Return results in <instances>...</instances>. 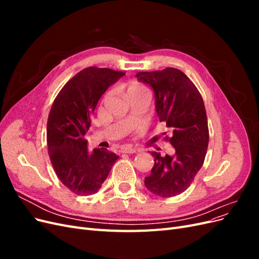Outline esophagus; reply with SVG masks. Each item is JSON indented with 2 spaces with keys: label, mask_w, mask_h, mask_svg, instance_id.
<instances>
[{
  "label": "esophagus",
  "mask_w": 259,
  "mask_h": 259,
  "mask_svg": "<svg viewBox=\"0 0 259 259\" xmlns=\"http://www.w3.org/2000/svg\"><path fill=\"white\" fill-rule=\"evenodd\" d=\"M122 152L123 153H136V152H139V149L133 148L131 146H126L122 149Z\"/></svg>",
  "instance_id": "obj_1"
}]
</instances>
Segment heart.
<instances>
[{"label":"heart","mask_w":259,"mask_h":259,"mask_svg":"<svg viewBox=\"0 0 259 259\" xmlns=\"http://www.w3.org/2000/svg\"><path fill=\"white\" fill-rule=\"evenodd\" d=\"M139 95H149V92L144 88V86H142L138 83H135V82L130 83L126 89V92H125V96H126V98L128 99Z\"/></svg>","instance_id":"heart-1"}]
</instances>
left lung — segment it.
<instances>
[{
	"label": "left lung",
	"instance_id": "obj_1",
	"mask_svg": "<svg viewBox=\"0 0 259 259\" xmlns=\"http://www.w3.org/2000/svg\"><path fill=\"white\" fill-rule=\"evenodd\" d=\"M136 77L153 90L156 115L170 130L169 143L175 150L165 156L150 152L154 165L145 186L158 197H175L187 190L205 159L208 127L204 103L195 85L178 69L138 72Z\"/></svg>",
	"mask_w": 259,
	"mask_h": 259
}]
</instances>
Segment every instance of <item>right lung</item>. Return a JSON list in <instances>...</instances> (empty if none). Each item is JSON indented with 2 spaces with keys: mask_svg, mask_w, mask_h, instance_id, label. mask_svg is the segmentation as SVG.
Returning a JSON list of instances; mask_svg holds the SVG:
<instances>
[{
  "mask_svg": "<svg viewBox=\"0 0 259 259\" xmlns=\"http://www.w3.org/2000/svg\"><path fill=\"white\" fill-rule=\"evenodd\" d=\"M123 75L108 68H86L54 100L46 128L50 159L60 182L75 194L96 193L119 158L104 148L89 151L84 137L98 100Z\"/></svg>",
  "mask_w": 259,
  "mask_h": 259,
  "instance_id": "1",
  "label": "right lung"
}]
</instances>
